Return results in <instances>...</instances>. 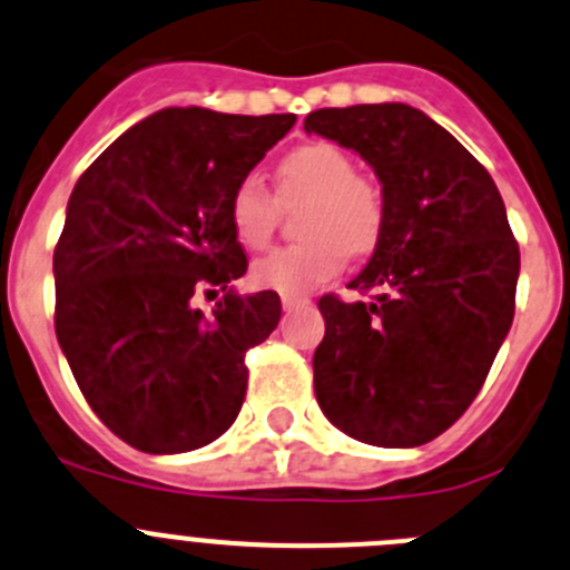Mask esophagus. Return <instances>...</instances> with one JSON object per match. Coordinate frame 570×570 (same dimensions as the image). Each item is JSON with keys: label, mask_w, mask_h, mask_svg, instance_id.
I'll use <instances>...</instances> for the list:
<instances>
[{"label": "esophagus", "mask_w": 570, "mask_h": 570, "mask_svg": "<svg viewBox=\"0 0 570 570\" xmlns=\"http://www.w3.org/2000/svg\"><path fill=\"white\" fill-rule=\"evenodd\" d=\"M284 312H295V309H306L309 306V297H292V295H284Z\"/></svg>", "instance_id": "esophagus-1"}]
</instances>
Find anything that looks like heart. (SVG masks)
Returning <instances> with one entry per match:
<instances>
[{"label":"heart","instance_id":"b5f03b06","mask_svg":"<svg viewBox=\"0 0 570 570\" xmlns=\"http://www.w3.org/2000/svg\"><path fill=\"white\" fill-rule=\"evenodd\" d=\"M281 202L312 199L303 222L309 242L278 247L249 269L253 284L278 295H309L345 267V258L376 247L385 227L380 188L357 177L354 159L332 142H306L278 165ZM233 236L247 249L267 247L278 225V202L255 177L242 179L230 196Z\"/></svg>","mask_w":570,"mask_h":570}]
</instances>
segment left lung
Listing matches in <instances>:
<instances>
[{
    "label": "left lung",
    "mask_w": 570,
    "mask_h": 570,
    "mask_svg": "<svg viewBox=\"0 0 570 570\" xmlns=\"http://www.w3.org/2000/svg\"><path fill=\"white\" fill-rule=\"evenodd\" d=\"M303 129L357 151L385 202L374 255L348 284L374 301H317V405L365 444H428L472 405L512 328L520 249L507 207L487 168L407 104L317 109Z\"/></svg>",
    "instance_id": "obj_1"
}]
</instances>
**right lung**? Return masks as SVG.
<instances>
[{
	"label": "right lung",
	"mask_w": 570,
	"mask_h": 570,
	"mask_svg": "<svg viewBox=\"0 0 570 570\" xmlns=\"http://www.w3.org/2000/svg\"><path fill=\"white\" fill-rule=\"evenodd\" d=\"M295 115L163 109L117 137L72 188L56 273V337L100 422L142 453L219 439L247 393L244 354L281 321L273 289L238 295L247 255L230 196ZM213 316L199 294H218Z\"/></svg>",
	"instance_id": "1"
}]
</instances>
